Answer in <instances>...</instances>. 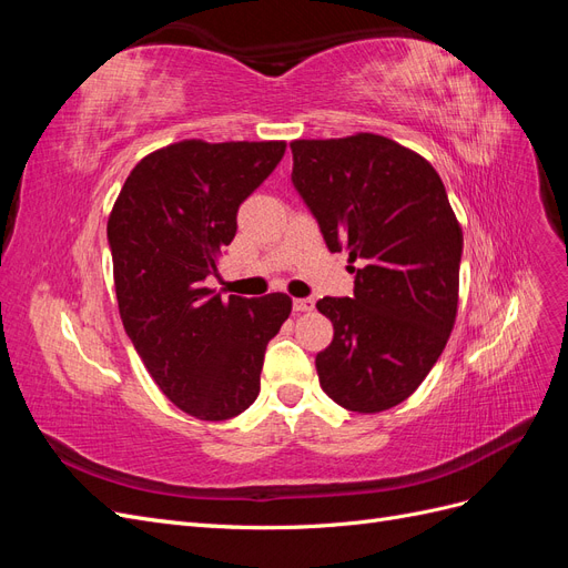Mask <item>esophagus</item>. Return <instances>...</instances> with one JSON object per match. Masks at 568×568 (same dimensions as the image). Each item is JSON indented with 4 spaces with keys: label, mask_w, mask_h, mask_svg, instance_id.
Segmentation results:
<instances>
[{
    "label": "esophagus",
    "mask_w": 568,
    "mask_h": 568,
    "mask_svg": "<svg viewBox=\"0 0 568 568\" xmlns=\"http://www.w3.org/2000/svg\"><path fill=\"white\" fill-rule=\"evenodd\" d=\"M294 311L296 313H311V311H315V301L313 298H296Z\"/></svg>",
    "instance_id": "esophagus-1"
}]
</instances>
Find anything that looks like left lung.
<instances>
[{"mask_svg":"<svg viewBox=\"0 0 568 568\" xmlns=\"http://www.w3.org/2000/svg\"><path fill=\"white\" fill-rule=\"evenodd\" d=\"M294 186L332 253L348 251L353 298L324 296L334 338L315 357L322 390L374 415L407 400L457 317L462 227L434 165L382 134L296 140Z\"/></svg>","mask_w":568,"mask_h":568,"instance_id":"1","label":"left lung"}]
</instances>
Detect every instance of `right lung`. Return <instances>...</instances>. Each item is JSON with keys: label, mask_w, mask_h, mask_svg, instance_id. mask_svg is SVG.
Returning <instances> with one entry per match:
<instances>
[{"label": "right lung", "mask_w": 568, "mask_h": 568, "mask_svg": "<svg viewBox=\"0 0 568 568\" xmlns=\"http://www.w3.org/2000/svg\"><path fill=\"white\" fill-rule=\"evenodd\" d=\"M286 142L182 140L132 168L109 215L120 320L170 403L232 419L261 393L265 348L291 315L286 294L222 298L205 286L236 234V211Z\"/></svg>", "instance_id": "add662e5"}]
</instances>
